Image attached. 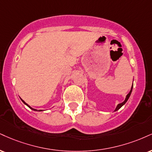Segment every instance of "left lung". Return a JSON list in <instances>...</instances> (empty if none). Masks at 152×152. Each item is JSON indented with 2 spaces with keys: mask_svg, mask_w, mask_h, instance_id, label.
<instances>
[{
  "mask_svg": "<svg viewBox=\"0 0 152 152\" xmlns=\"http://www.w3.org/2000/svg\"><path fill=\"white\" fill-rule=\"evenodd\" d=\"M132 88H133V84H132V88H131V90H130V91H129V93L127 95V96H126V98H125V100H124L123 102H122V103H120V104H118V105H117V107H116V108H115V111H117V110H118L120 108V107H122V105H125V104L126 103V102L127 101V100H128V99H129V96H130V95H131V93H132Z\"/></svg>",
  "mask_w": 152,
  "mask_h": 152,
  "instance_id": "8db88e82",
  "label": "left lung"
}]
</instances>
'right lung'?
I'll return each mask as SVG.
<instances>
[{"label": "right lung", "instance_id": "right-lung-1", "mask_svg": "<svg viewBox=\"0 0 152 152\" xmlns=\"http://www.w3.org/2000/svg\"><path fill=\"white\" fill-rule=\"evenodd\" d=\"M20 99H21V98H20ZM21 100H22V101H23V103H25V105H26L27 106H28V107H30V109H32V110H34V111H42V110H36V109H34V108H32V107H30V106L28 105V104H27L26 103H25V101H24V100H22V99H21Z\"/></svg>", "mask_w": 152, "mask_h": 152}]
</instances>
